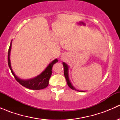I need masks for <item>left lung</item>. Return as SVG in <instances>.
<instances>
[{
  "label": "left lung",
  "instance_id": "8db88e82",
  "mask_svg": "<svg viewBox=\"0 0 120 120\" xmlns=\"http://www.w3.org/2000/svg\"><path fill=\"white\" fill-rule=\"evenodd\" d=\"M63 67H64V74L65 78H66V81H67V83L68 85V86L70 87L71 89H73V90H77V91H78V90H77L75 88H74V86L72 85V84H71V82H70V80H69L68 71V66L66 64V63H63ZM79 92H83V91H79Z\"/></svg>",
  "mask_w": 120,
  "mask_h": 120
}]
</instances>
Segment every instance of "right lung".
I'll return each mask as SVG.
<instances>
[{
	"label": "right lung",
	"mask_w": 120,
	"mask_h": 120,
	"mask_svg": "<svg viewBox=\"0 0 120 120\" xmlns=\"http://www.w3.org/2000/svg\"><path fill=\"white\" fill-rule=\"evenodd\" d=\"M11 42L10 43L9 49H8V64L9 66L10 69L11 71L12 74L14 75V78L16 79L17 81L19 83L22 85L23 86L25 87L26 88H28L30 89H34V90H39V89H42L46 88L49 84V81L52 75V67L54 64L58 61L57 59H55L52 62L50 63L46 68L42 72L40 75L37 76V77L32 79H28V80H22V79H20L16 77L14 73L13 72V70L11 69L10 64V54L11 48Z\"/></svg>",
	"instance_id": "add662e5"
}]
</instances>
